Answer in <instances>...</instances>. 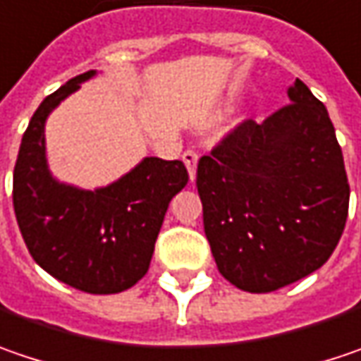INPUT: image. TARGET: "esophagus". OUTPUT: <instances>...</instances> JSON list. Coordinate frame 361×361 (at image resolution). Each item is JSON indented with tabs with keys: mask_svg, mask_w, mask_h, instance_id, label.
<instances>
[{
	"mask_svg": "<svg viewBox=\"0 0 361 361\" xmlns=\"http://www.w3.org/2000/svg\"><path fill=\"white\" fill-rule=\"evenodd\" d=\"M181 159H183V163H185V167H188L190 180L194 181V180H196V165H198V155H196L194 151H185Z\"/></svg>",
	"mask_w": 361,
	"mask_h": 361,
	"instance_id": "1",
	"label": "esophagus"
}]
</instances>
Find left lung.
<instances>
[{"label":"left lung","instance_id":"left-lung-1","mask_svg":"<svg viewBox=\"0 0 361 361\" xmlns=\"http://www.w3.org/2000/svg\"><path fill=\"white\" fill-rule=\"evenodd\" d=\"M292 104L247 120L198 161L204 233L224 278L274 292L331 257L348 221L350 183L327 108L296 79Z\"/></svg>","mask_w":361,"mask_h":361}]
</instances>
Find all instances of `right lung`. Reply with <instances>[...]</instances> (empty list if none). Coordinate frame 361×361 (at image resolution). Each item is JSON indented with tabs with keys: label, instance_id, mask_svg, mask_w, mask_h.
<instances>
[{
	"label": "right lung",
	"instance_id": "right-lung-1",
	"mask_svg": "<svg viewBox=\"0 0 361 361\" xmlns=\"http://www.w3.org/2000/svg\"><path fill=\"white\" fill-rule=\"evenodd\" d=\"M87 71L69 79L34 112L13 167V210L34 262L67 286L116 294L147 274L171 198L188 183L181 161L145 157L116 181L83 190L49 169L44 124Z\"/></svg>",
	"mask_w": 361,
	"mask_h": 361
}]
</instances>
